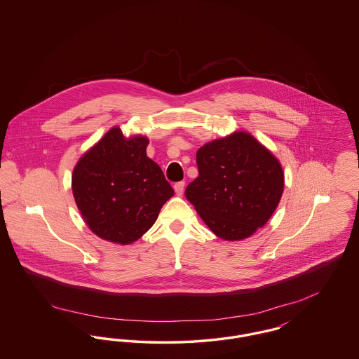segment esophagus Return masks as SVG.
Segmentation results:
<instances>
[{
    "instance_id": "obj_1",
    "label": "esophagus",
    "mask_w": 359,
    "mask_h": 359,
    "mask_svg": "<svg viewBox=\"0 0 359 359\" xmlns=\"http://www.w3.org/2000/svg\"><path fill=\"white\" fill-rule=\"evenodd\" d=\"M173 189H175V192H176V195H182L183 194V191H184V182H179V183H176L175 186H173Z\"/></svg>"
}]
</instances>
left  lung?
<instances>
[{
	"label": "left lung",
	"instance_id": "8db88e82",
	"mask_svg": "<svg viewBox=\"0 0 359 359\" xmlns=\"http://www.w3.org/2000/svg\"><path fill=\"white\" fill-rule=\"evenodd\" d=\"M199 176L186 198L224 241L249 238L271 219L284 191L280 160L249 132L236 130L196 152Z\"/></svg>",
	"mask_w": 359,
	"mask_h": 359
}]
</instances>
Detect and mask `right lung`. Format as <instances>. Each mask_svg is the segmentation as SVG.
Instances as JSON below:
<instances>
[{
	"mask_svg": "<svg viewBox=\"0 0 359 359\" xmlns=\"http://www.w3.org/2000/svg\"><path fill=\"white\" fill-rule=\"evenodd\" d=\"M148 144V137H125L116 125L75 164L72 195L87 227L100 238L136 242L173 196L161 168L147 156Z\"/></svg>",
	"mask_w": 359,
	"mask_h": 359,
	"instance_id": "1",
	"label": "right lung"
}]
</instances>
